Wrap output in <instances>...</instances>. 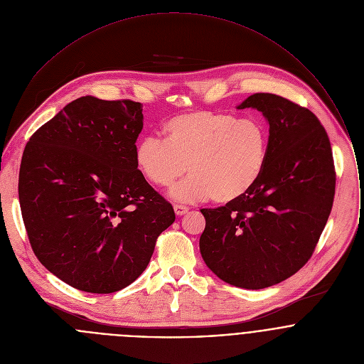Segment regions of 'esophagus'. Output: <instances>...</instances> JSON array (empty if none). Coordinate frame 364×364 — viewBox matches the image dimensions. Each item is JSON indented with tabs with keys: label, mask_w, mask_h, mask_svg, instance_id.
I'll use <instances>...</instances> for the list:
<instances>
[{
	"label": "esophagus",
	"mask_w": 364,
	"mask_h": 364,
	"mask_svg": "<svg viewBox=\"0 0 364 364\" xmlns=\"http://www.w3.org/2000/svg\"><path fill=\"white\" fill-rule=\"evenodd\" d=\"M173 210H175V214H176V215H183V214H186V213L189 211V208L182 206V205H175Z\"/></svg>",
	"instance_id": "1"
}]
</instances>
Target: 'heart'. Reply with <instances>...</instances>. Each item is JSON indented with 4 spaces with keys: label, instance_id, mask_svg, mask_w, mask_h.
<instances>
[{
    "label": "heart",
    "instance_id": "1",
    "mask_svg": "<svg viewBox=\"0 0 364 364\" xmlns=\"http://www.w3.org/2000/svg\"><path fill=\"white\" fill-rule=\"evenodd\" d=\"M164 137H143L134 162L141 176L161 189L172 186L188 169L192 175L171 192L178 202H238L258 185L269 159V127L254 117L185 113L164 124Z\"/></svg>",
    "mask_w": 364,
    "mask_h": 364
}]
</instances>
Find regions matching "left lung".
Segmentation results:
<instances>
[{
    "label": "left lung",
    "instance_id": "1",
    "mask_svg": "<svg viewBox=\"0 0 364 364\" xmlns=\"http://www.w3.org/2000/svg\"><path fill=\"white\" fill-rule=\"evenodd\" d=\"M245 107L269 124L266 169L238 202L200 210L206 227L199 245L218 279L259 290L311 258L333 203L335 169L328 134L311 110L274 94H254L237 106Z\"/></svg>",
    "mask_w": 364,
    "mask_h": 364
}]
</instances>
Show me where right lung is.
Segmentation results:
<instances>
[{"label": "right lung", "instance_id": "right-lung-1", "mask_svg": "<svg viewBox=\"0 0 364 364\" xmlns=\"http://www.w3.org/2000/svg\"><path fill=\"white\" fill-rule=\"evenodd\" d=\"M143 105L91 95L33 133L19 169V203L32 250L64 283L107 294L147 267L171 203L134 162Z\"/></svg>", "mask_w": 364, "mask_h": 364}]
</instances>
